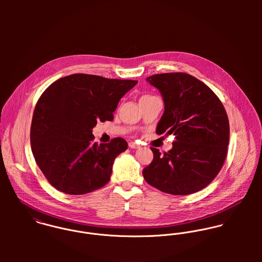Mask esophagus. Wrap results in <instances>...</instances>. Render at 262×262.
<instances>
[{
  "instance_id": "obj_1",
  "label": "esophagus",
  "mask_w": 262,
  "mask_h": 262,
  "mask_svg": "<svg viewBox=\"0 0 262 262\" xmlns=\"http://www.w3.org/2000/svg\"><path fill=\"white\" fill-rule=\"evenodd\" d=\"M129 147H130V148H132V149H137V148H139V147H140V145L136 144L135 142H129Z\"/></svg>"
}]
</instances>
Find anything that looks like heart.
Masks as SVG:
<instances>
[{
	"label": "heart",
	"instance_id": "b5f03b06",
	"mask_svg": "<svg viewBox=\"0 0 262 262\" xmlns=\"http://www.w3.org/2000/svg\"><path fill=\"white\" fill-rule=\"evenodd\" d=\"M147 97H149V96H144V97H142V98H147Z\"/></svg>",
	"mask_w": 262,
	"mask_h": 262
}]
</instances>
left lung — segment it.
I'll list each match as a JSON object with an SVG mask.
<instances>
[{
	"instance_id": "left-lung-1",
	"label": "left lung",
	"mask_w": 262,
	"mask_h": 262,
	"mask_svg": "<svg viewBox=\"0 0 262 262\" xmlns=\"http://www.w3.org/2000/svg\"><path fill=\"white\" fill-rule=\"evenodd\" d=\"M164 103L156 133L173 134L172 148L163 155L152 148L143 169L150 186L185 195L207 187L221 170L229 144V121L219 98L192 75L169 73L146 78Z\"/></svg>"
}]
</instances>
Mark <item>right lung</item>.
<instances>
[{"instance_id":"right-lung-1","label":"right lung","mask_w":262,"mask_h":262,"mask_svg":"<svg viewBox=\"0 0 262 262\" xmlns=\"http://www.w3.org/2000/svg\"><path fill=\"white\" fill-rule=\"evenodd\" d=\"M137 80L75 74L41 95L33 113L30 142L39 168L52 187L83 194L110 181L115 158L128 148L123 138L93 143L98 121H112L121 98Z\"/></svg>"}]
</instances>
